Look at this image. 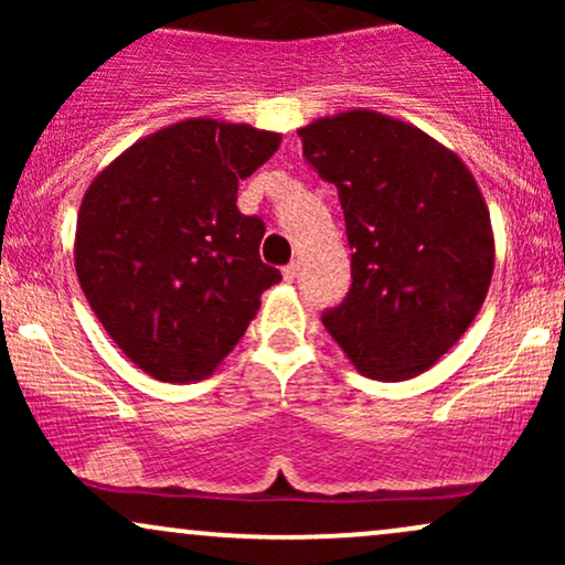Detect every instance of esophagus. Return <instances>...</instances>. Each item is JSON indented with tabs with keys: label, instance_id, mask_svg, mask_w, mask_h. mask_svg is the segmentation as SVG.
Wrapping results in <instances>:
<instances>
[{
	"label": "esophagus",
	"instance_id": "1",
	"mask_svg": "<svg viewBox=\"0 0 565 565\" xmlns=\"http://www.w3.org/2000/svg\"><path fill=\"white\" fill-rule=\"evenodd\" d=\"M281 276H284V281H289V284L295 281V278H297V263H289L287 268L281 270Z\"/></svg>",
	"mask_w": 565,
	"mask_h": 565
}]
</instances>
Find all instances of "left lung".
I'll return each mask as SVG.
<instances>
[{"label":"left lung","instance_id":"obj_1","mask_svg":"<svg viewBox=\"0 0 565 565\" xmlns=\"http://www.w3.org/2000/svg\"><path fill=\"white\" fill-rule=\"evenodd\" d=\"M302 157L345 212L348 297L321 316L369 380L430 369L478 316L494 231L465 161L408 121L353 108L297 129Z\"/></svg>","mask_w":565,"mask_h":565}]
</instances>
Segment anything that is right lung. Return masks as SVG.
I'll return each mask as SVG.
<instances>
[{"instance_id": "1", "label": "right lung", "mask_w": 565, "mask_h": 565, "mask_svg": "<svg viewBox=\"0 0 565 565\" xmlns=\"http://www.w3.org/2000/svg\"><path fill=\"white\" fill-rule=\"evenodd\" d=\"M281 135L199 116L157 129L84 191L74 265L103 329L161 382L210 377L281 274L260 260L265 225L238 183Z\"/></svg>"}]
</instances>
